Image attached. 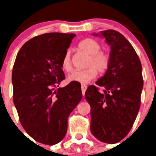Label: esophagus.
<instances>
[{"label":"esophagus","mask_w":156,"mask_h":156,"mask_svg":"<svg viewBox=\"0 0 156 156\" xmlns=\"http://www.w3.org/2000/svg\"><path fill=\"white\" fill-rule=\"evenodd\" d=\"M87 86L85 84H82V86H81V90H82L83 96H84L85 92H86V90H87Z\"/></svg>","instance_id":"1"}]
</instances>
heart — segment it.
<instances>
[{"label":"heart","instance_id":"heart-1","mask_svg":"<svg viewBox=\"0 0 156 156\" xmlns=\"http://www.w3.org/2000/svg\"><path fill=\"white\" fill-rule=\"evenodd\" d=\"M79 48L90 55L87 62V69L75 70L67 77L69 82H78L86 84L90 82L99 73H105L110 66V55L101 51V46L98 41L91 38H87L79 43ZM62 67L66 72H70L73 69L71 52L69 50L65 53L62 60Z\"/></svg>","mask_w":156,"mask_h":156}]
</instances>
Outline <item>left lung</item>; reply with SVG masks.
Wrapping results in <instances>:
<instances>
[{"mask_svg":"<svg viewBox=\"0 0 156 156\" xmlns=\"http://www.w3.org/2000/svg\"><path fill=\"white\" fill-rule=\"evenodd\" d=\"M99 34L111 46L110 66L96 82L103 91L90 85L85 98L90 105L92 134L102 142L115 144L128 134L138 113L142 66L134 48L120 33L108 30Z\"/></svg>","mask_w":156,"mask_h":156,"instance_id":"left-lung-1","label":"left lung"}]
</instances>
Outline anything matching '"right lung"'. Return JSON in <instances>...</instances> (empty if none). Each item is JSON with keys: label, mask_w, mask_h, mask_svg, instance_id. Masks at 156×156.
<instances>
[{"label": "right lung", "mask_w": 156, "mask_h": 156, "mask_svg": "<svg viewBox=\"0 0 156 156\" xmlns=\"http://www.w3.org/2000/svg\"><path fill=\"white\" fill-rule=\"evenodd\" d=\"M76 35L48 33L26 42L12 70L13 101L22 126L40 143L54 145L66 136L68 118L82 99L81 86L70 83L62 67L65 53Z\"/></svg>", "instance_id": "1"}]
</instances>
